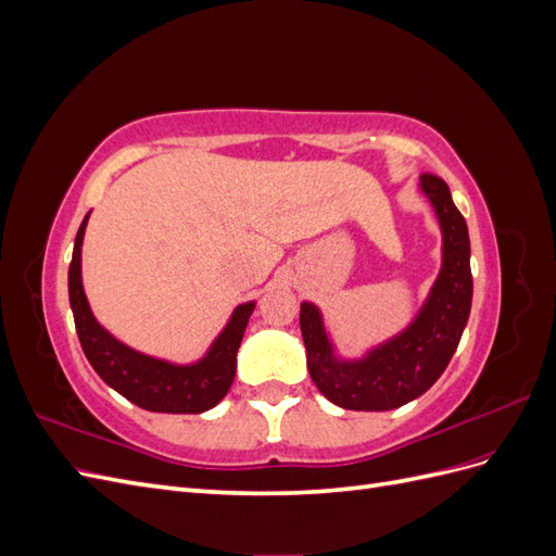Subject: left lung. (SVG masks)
<instances>
[{
	"label": "left lung",
	"mask_w": 556,
	"mask_h": 556,
	"mask_svg": "<svg viewBox=\"0 0 556 556\" xmlns=\"http://www.w3.org/2000/svg\"><path fill=\"white\" fill-rule=\"evenodd\" d=\"M422 190L441 220L443 268L422 313L406 331L362 362H336L317 308L301 304L299 323L311 378L345 410H392L425 394L447 368L468 323L473 276L466 220L443 178L422 174Z\"/></svg>",
	"instance_id": "1"
}]
</instances>
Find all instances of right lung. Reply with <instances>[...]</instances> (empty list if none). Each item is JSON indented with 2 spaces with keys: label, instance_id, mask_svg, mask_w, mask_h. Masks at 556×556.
Here are the masks:
<instances>
[{
  "label": "right lung",
  "instance_id": "obj_1",
  "mask_svg": "<svg viewBox=\"0 0 556 556\" xmlns=\"http://www.w3.org/2000/svg\"><path fill=\"white\" fill-rule=\"evenodd\" d=\"M88 215L76 233L74 257L70 264V304L78 341L88 362L99 378L143 410L197 415L213 408L229 392L233 376H237V352L255 304H243L233 311L227 329L217 336L208 355L194 366H174L123 345L97 325L86 292H83L80 245Z\"/></svg>",
  "mask_w": 556,
  "mask_h": 556
}]
</instances>
